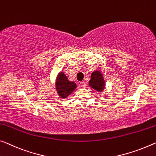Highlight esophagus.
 <instances>
[{"instance_id": "34e87169", "label": "esophagus", "mask_w": 156, "mask_h": 156, "mask_svg": "<svg viewBox=\"0 0 156 156\" xmlns=\"http://www.w3.org/2000/svg\"><path fill=\"white\" fill-rule=\"evenodd\" d=\"M86 83H85V81H81V86L82 88H86Z\"/></svg>"}]
</instances>
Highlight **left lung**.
<instances>
[{"label":"left lung","mask_w":156,"mask_h":156,"mask_svg":"<svg viewBox=\"0 0 156 156\" xmlns=\"http://www.w3.org/2000/svg\"><path fill=\"white\" fill-rule=\"evenodd\" d=\"M88 84L90 87L93 88L94 90H97V91H103L105 87V81L101 72H100L99 70L93 72Z\"/></svg>","instance_id":"1"}]
</instances>
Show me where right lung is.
Returning <instances> with one entry per match:
<instances>
[{
	"mask_svg": "<svg viewBox=\"0 0 156 156\" xmlns=\"http://www.w3.org/2000/svg\"><path fill=\"white\" fill-rule=\"evenodd\" d=\"M76 88V83L74 81H70L64 73H58L56 80V92L61 98H66L70 95Z\"/></svg>",
	"mask_w": 156,
	"mask_h": 156,
	"instance_id": "1",
	"label": "right lung"
}]
</instances>
